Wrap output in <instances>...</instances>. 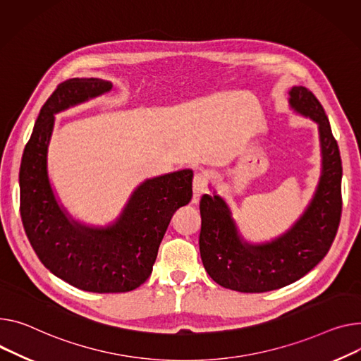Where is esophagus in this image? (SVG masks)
Returning a JSON list of instances; mask_svg holds the SVG:
<instances>
[{
    "label": "esophagus",
    "mask_w": 361,
    "mask_h": 361,
    "mask_svg": "<svg viewBox=\"0 0 361 361\" xmlns=\"http://www.w3.org/2000/svg\"><path fill=\"white\" fill-rule=\"evenodd\" d=\"M207 176L204 173H196L195 180H193V202H199L200 196L204 193L207 188Z\"/></svg>",
    "instance_id": "esophagus-1"
}]
</instances>
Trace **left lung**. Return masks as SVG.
<instances>
[{
	"label": "left lung",
	"mask_w": 361,
	"mask_h": 361,
	"mask_svg": "<svg viewBox=\"0 0 361 361\" xmlns=\"http://www.w3.org/2000/svg\"><path fill=\"white\" fill-rule=\"evenodd\" d=\"M290 107L318 125L322 173L314 197L295 225L264 244H250L238 232L226 202L214 195L200 200L199 247L207 274L226 289L262 293L307 274L329 251L341 219L343 165L338 143L322 104L299 85L289 91Z\"/></svg>",
	"instance_id": "1"
}]
</instances>
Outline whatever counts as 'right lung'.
<instances>
[{
    "mask_svg": "<svg viewBox=\"0 0 361 361\" xmlns=\"http://www.w3.org/2000/svg\"><path fill=\"white\" fill-rule=\"evenodd\" d=\"M111 87L99 78L59 84L40 109L18 176L20 214L36 255L56 277L92 293H123L145 283L173 214L193 196V171L181 170L143 181L117 221L106 228L85 226L59 206L47 176L55 114Z\"/></svg>",
    "mask_w": 361,
    "mask_h": 361,
    "instance_id": "right-lung-1",
    "label": "right lung"
}]
</instances>
